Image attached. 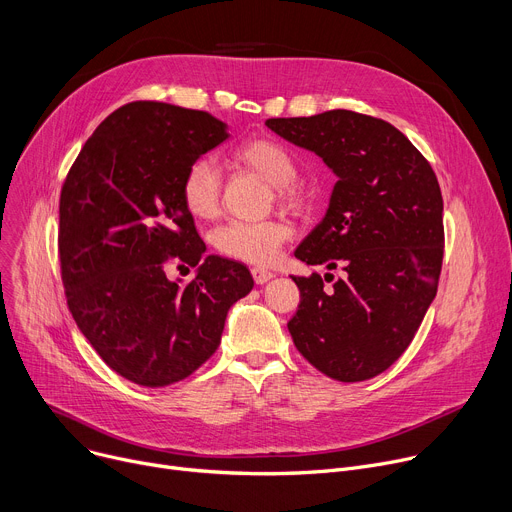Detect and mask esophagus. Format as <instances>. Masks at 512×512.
Segmentation results:
<instances>
[{"label": "esophagus", "mask_w": 512, "mask_h": 512, "mask_svg": "<svg viewBox=\"0 0 512 512\" xmlns=\"http://www.w3.org/2000/svg\"><path fill=\"white\" fill-rule=\"evenodd\" d=\"M252 277H254L256 285H264L274 277V274L270 270H264V268H252Z\"/></svg>", "instance_id": "esophagus-1"}]
</instances>
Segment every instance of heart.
<instances>
[{"label": "heart", "mask_w": 512, "mask_h": 512, "mask_svg": "<svg viewBox=\"0 0 512 512\" xmlns=\"http://www.w3.org/2000/svg\"><path fill=\"white\" fill-rule=\"evenodd\" d=\"M233 162L270 182L272 199L293 213H305L313 205L311 184L297 176V160L289 147L270 137H252L233 149ZM223 178L209 160H196L182 176L180 196L184 209L201 221L215 219L221 209ZM293 238V225L283 217L262 221H229L215 229V248L233 260L254 266H270L283 246Z\"/></svg>", "instance_id": "heart-1"}]
</instances>
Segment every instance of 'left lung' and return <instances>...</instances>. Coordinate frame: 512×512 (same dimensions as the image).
<instances>
[{"label":"left lung","instance_id":"left-lung-1","mask_svg":"<svg viewBox=\"0 0 512 512\" xmlns=\"http://www.w3.org/2000/svg\"><path fill=\"white\" fill-rule=\"evenodd\" d=\"M266 125L316 151L338 176L326 217L295 258L342 277L330 289L318 272L293 277L301 301L287 328L324 375L371 379L404 355L437 295L445 246L439 180L402 131L369 114L328 110Z\"/></svg>","mask_w":512,"mask_h":512}]
</instances>
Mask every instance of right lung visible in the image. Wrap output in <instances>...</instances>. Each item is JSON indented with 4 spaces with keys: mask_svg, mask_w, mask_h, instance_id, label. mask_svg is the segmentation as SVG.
<instances>
[{
    "mask_svg": "<svg viewBox=\"0 0 512 512\" xmlns=\"http://www.w3.org/2000/svg\"><path fill=\"white\" fill-rule=\"evenodd\" d=\"M227 139L203 110L129 102L86 141L61 188L59 262L71 316L121 377L164 387L211 359L229 307L252 287L250 270L205 244L184 209L188 166ZM199 265L180 286L172 262Z\"/></svg>",
    "mask_w": 512,
    "mask_h": 512,
    "instance_id": "1",
    "label": "right lung"
}]
</instances>
